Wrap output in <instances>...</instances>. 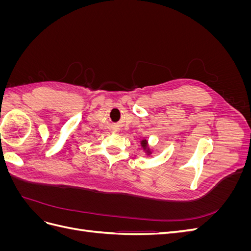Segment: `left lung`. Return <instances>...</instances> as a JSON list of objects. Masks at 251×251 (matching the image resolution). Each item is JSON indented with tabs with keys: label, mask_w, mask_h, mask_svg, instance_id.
Instances as JSON below:
<instances>
[{
	"label": "left lung",
	"mask_w": 251,
	"mask_h": 251,
	"mask_svg": "<svg viewBox=\"0 0 251 251\" xmlns=\"http://www.w3.org/2000/svg\"><path fill=\"white\" fill-rule=\"evenodd\" d=\"M141 146H142L143 150L147 151L148 155H150V154H151V151L148 149V141H147V140H142V141H141Z\"/></svg>",
	"instance_id": "obj_1"
}]
</instances>
